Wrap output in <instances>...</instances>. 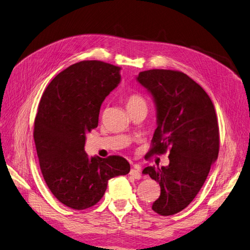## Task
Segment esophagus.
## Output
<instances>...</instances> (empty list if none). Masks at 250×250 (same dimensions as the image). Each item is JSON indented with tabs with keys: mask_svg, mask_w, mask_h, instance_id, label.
Wrapping results in <instances>:
<instances>
[{
	"mask_svg": "<svg viewBox=\"0 0 250 250\" xmlns=\"http://www.w3.org/2000/svg\"><path fill=\"white\" fill-rule=\"evenodd\" d=\"M130 175L137 179L141 177V167L139 165H134V167L130 170Z\"/></svg>",
	"mask_w": 250,
	"mask_h": 250,
	"instance_id": "obj_1",
	"label": "esophagus"
}]
</instances>
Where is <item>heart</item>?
I'll return each mask as SVG.
<instances>
[{"mask_svg": "<svg viewBox=\"0 0 250 250\" xmlns=\"http://www.w3.org/2000/svg\"><path fill=\"white\" fill-rule=\"evenodd\" d=\"M127 109L133 108L141 105H146V101L140 94H130L126 97L125 99Z\"/></svg>", "mask_w": 250, "mask_h": 250, "instance_id": "heart-1", "label": "heart"}]
</instances>
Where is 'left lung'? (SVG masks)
I'll return each instance as SVG.
<instances>
[{
    "label": "left lung",
    "mask_w": 250,
    "mask_h": 250,
    "mask_svg": "<svg viewBox=\"0 0 250 250\" xmlns=\"http://www.w3.org/2000/svg\"><path fill=\"white\" fill-rule=\"evenodd\" d=\"M138 81L152 94L157 108V128L145 157L169 151L168 167L143 170L161 186L152 209L161 216L175 215L196 197L218 157L215 106L206 90L180 71H144Z\"/></svg>",
    "instance_id": "obj_1"
}]
</instances>
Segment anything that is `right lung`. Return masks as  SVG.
Segmentation results:
<instances>
[{
	"mask_svg": "<svg viewBox=\"0 0 250 250\" xmlns=\"http://www.w3.org/2000/svg\"><path fill=\"white\" fill-rule=\"evenodd\" d=\"M120 71L99 60L77 62L59 73L41 99L33 131L41 171L51 193L73 209L94 207L110 178L130 171L123 156L89 158L84 152L85 135L97 128Z\"/></svg>",
	"mask_w": 250,
	"mask_h": 250,
	"instance_id": "1",
	"label": "right lung"
}]
</instances>
